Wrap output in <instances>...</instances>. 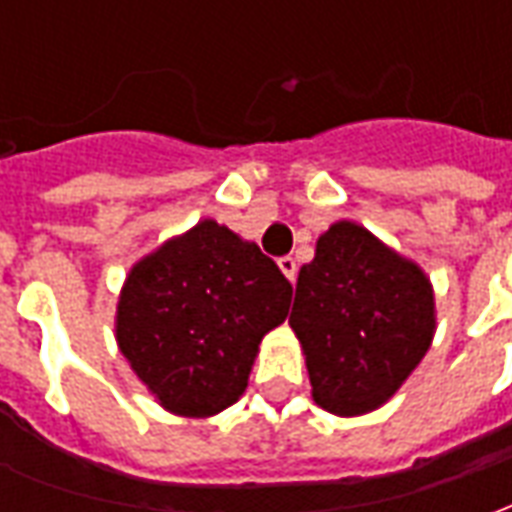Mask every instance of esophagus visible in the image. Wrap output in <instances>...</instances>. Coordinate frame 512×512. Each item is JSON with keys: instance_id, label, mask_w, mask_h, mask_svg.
I'll list each match as a JSON object with an SVG mask.
<instances>
[{"instance_id": "esophagus-1", "label": "esophagus", "mask_w": 512, "mask_h": 512, "mask_svg": "<svg viewBox=\"0 0 512 512\" xmlns=\"http://www.w3.org/2000/svg\"><path fill=\"white\" fill-rule=\"evenodd\" d=\"M279 268H282V274L290 279V282H296V274H299V266H296V257H279Z\"/></svg>"}]
</instances>
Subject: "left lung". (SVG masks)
<instances>
[{
    "label": "left lung",
    "mask_w": 512,
    "mask_h": 512,
    "mask_svg": "<svg viewBox=\"0 0 512 512\" xmlns=\"http://www.w3.org/2000/svg\"><path fill=\"white\" fill-rule=\"evenodd\" d=\"M288 323L307 354L315 403L356 417L395 395L430 348L433 290L365 227L337 222L301 266Z\"/></svg>",
    "instance_id": "1"
}]
</instances>
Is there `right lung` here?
Masks as SVG:
<instances>
[{"instance_id":"right-lung-1","label":"right lung","mask_w":512,"mask_h":512,"mask_svg":"<svg viewBox=\"0 0 512 512\" xmlns=\"http://www.w3.org/2000/svg\"><path fill=\"white\" fill-rule=\"evenodd\" d=\"M290 296L260 246L205 219L131 268L117 343L161 406L211 417L241 397L257 345L288 318Z\"/></svg>"}]
</instances>
